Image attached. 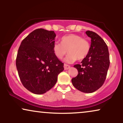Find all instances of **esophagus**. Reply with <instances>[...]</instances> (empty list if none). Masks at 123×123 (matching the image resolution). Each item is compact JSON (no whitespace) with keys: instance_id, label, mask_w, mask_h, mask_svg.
Returning a JSON list of instances; mask_svg holds the SVG:
<instances>
[{"instance_id":"1","label":"esophagus","mask_w":123,"mask_h":123,"mask_svg":"<svg viewBox=\"0 0 123 123\" xmlns=\"http://www.w3.org/2000/svg\"><path fill=\"white\" fill-rule=\"evenodd\" d=\"M70 65H68L67 64H64V69L65 70H68L70 68Z\"/></svg>"}]
</instances>
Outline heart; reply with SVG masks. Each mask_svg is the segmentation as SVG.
<instances>
[{
  "instance_id": "heart-1",
  "label": "heart",
  "mask_w": 123,
  "mask_h": 123,
  "mask_svg": "<svg viewBox=\"0 0 123 123\" xmlns=\"http://www.w3.org/2000/svg\"><path fill=\"white\" fill-rule=\"evenodd\" d=\"M90 43L86 38L76 34H69L63 36L61 43L56 42L54 43L53 50L54 54L58 59H61L68 53L64 61L72 63L77 59L83 60L88 55L90 50Z\"/></svg>"
}]
</instances>
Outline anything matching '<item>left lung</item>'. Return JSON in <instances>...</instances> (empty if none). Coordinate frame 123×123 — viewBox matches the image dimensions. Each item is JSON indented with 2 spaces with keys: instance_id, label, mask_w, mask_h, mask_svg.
<instances>
[{
  "instance_id": "left-lung-1",
  "label": "left lung",
  "mask_w": 123,
  "mask_h": 123,
  "mask_svg": "<svg viewBox=\"0 0 123 123\" xmlns=\"http://www.w3.org/2000/svg\"><path fill=\"white\" fill-rule=\"evenodd\" d=\"M86 33L91 38L90 50L80 64H75L78 73L72 79L73 86L85 93H92L105 82L110 65L108 48L104 40L94 32Z\"/></svg>"
}]
</instances>
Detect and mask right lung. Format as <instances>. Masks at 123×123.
Segmentation results:
<instances>
[{
	"label": "right lung",
	"instance_id": "add662e5",
	"mask_svg": "<svg viewBox=\"0 0 123 123\" xmlns=\"http://www.w3.org/2000/svg\"><path fill=\"white\" fill-rule=\"evenodd\" d=\"M54 31L38 28L23 40L18 49L16 67L25 88L41 95L53 88L64 64L54 54Z\"/></svg>",
	"mask_w": 123,
	"mask_h": 123
}]
</instances>
